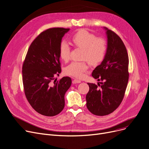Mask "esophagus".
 <instances>
[{"label": "esophagus", "instance_id": "esophagus-1", "mask_svg": "<svg viewBox=\"0 0 149 149\" xmlns=\"http://www.w3.org/2000/svg\"><path fill=\"white\" fill-rule=\"evenodd\" d=\"M73 84H79V83H81V81L77 79H74L73 81H72Z\"/></svg>", "mask_w": 149, "mask_h": 149}]
</instances>
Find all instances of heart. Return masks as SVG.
I'll list each match as a JSON object with an SVG mask.
<instances>
[{"label": "heart", "mask_w": 149, "mask_h": 149, "mask_svg": "<svg viewBox=\"0 0 149 149\" xmlns=\"http://www.w3.org/2000/svg\"><path fill=\"white\" fill-rule=\"evenodd\" d=\"M73 45L83 49L82 59L88 61L92 65H97L104 59L107 50V41L86 30H79L71 38ZM71 49L66 42H62L59 48L60 58L64 62L70 59ZM87 61L72 62L67 66L64 72L67 75L81 78L88 70Z\"/></svg>", "instance_id": "obj_1"}]
</instances>
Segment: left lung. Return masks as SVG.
<instances>
[{
  "instance_id": "8db88e82",
  "label": "left lung",
  "mask_w": 149,
  "mask_h": 149,
  "mask_svg": "<svg viewBox=\"0 0 149 149\" xmlns=\"http://www.w3.org/2000/svg\"><path fill=\"white\" fill-rule=\"evenodd\" d=\"M107 36V50L100 65L92 72L97 85L87 83V107L93 115L105 116L114 111L121 104L129 81V56L121 39L104 27Z\"/></svg>"
}]
</instances>
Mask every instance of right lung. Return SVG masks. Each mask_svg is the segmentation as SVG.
Instances as JSON below:
<instances>
[{
	"label": "right lung",
	"instance_id": "obj_1",
	"mask_svg": "<svg viewBox=\"0 0 149 149\" xmlns=\"http://www.w3.org/2000/svg\"><path fill=\"white\" fill-rule=\"evenodd\" d=\"M69 30L53 28L42 32L30 45L23 63L25 96L34 110L42 115L53 116L64 108V96L72 79L66 76L57 81L54 76L61 72L59 48Z\"/></svg>",
	"mask_w": 149,
	"mask_h": 149
}]
</instances>
